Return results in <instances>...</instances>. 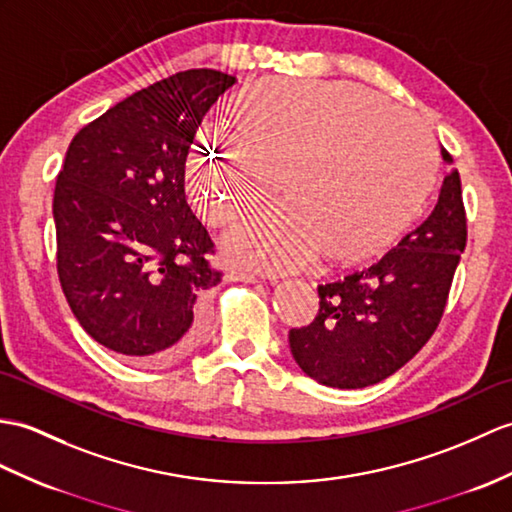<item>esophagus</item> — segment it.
I'll list each match as a JSON object with an SVG mask.
<instances>
[{"label": "esophagus", "instance_id": "obj_1", "mask_svg": "<svg viewBox=\"0 0 512 512\" xmlns=\"http://www.w3.org/2000/svg\"><path fill=\"white\" fill-rule=\"evenodd\" d=\"M229 281H244V283H257V277L251 275V272H244L240 268H229L227 272Z\"/></svg>", "mask_w": 512, "mask_h": 512}]
</instances>
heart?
<instances>
[{
	"label": "heart",
	"instance_id": "1",
	"mask_svg": "<svg viewBox=\"0 0 512 512\" xmlns=\"http://www.w3.org/2000/svg\"><path fill=\"white\" fill-rule=\"evenodd\" d=\"M237 144L202 135L189 192L213 227L264 205L224 237L233 261L296 270L325 253L349 266L386 253L417 220L438 174V152L417 117L342 80L264 78L229 102Z\"/></svg>",
	"mask_w": 512,
	"mask_h": 512
}]
</instances>
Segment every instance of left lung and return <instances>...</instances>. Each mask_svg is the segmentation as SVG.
<instances>
[{
  "instance_id": "8db88e82",
  "label": "left lung",
  "mask_w": 512,
  "mask_h": 512,
  "mask_svg": "<svg viewBox=\"0 0 512 512\" xmlns=\"http://www.w3.org/2000/svg\"><path fill=\"white\" fill-rule=\"evenodd\" d=\"M441 154L451 163L445 148ZM465 244L460 174L451 170L430 216L392 251L373 266L318 285L316 318L288 334L301 371L342 390L373 386L399 371L441 323Z\"/></svg>"
}]
</instances>
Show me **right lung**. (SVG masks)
I'll list each match as a JSON object with an SVG mask.
<instances>
[{
  "label": "right lung",
  "mask_w": 512,
  "mask_h": 512,
  "mask_svg": "<svg viewBox=\"0 0 512 512\" xmlns=\"http://www.w3.org/2000/svg\"><path fill=\"white\" fill-rule=\"evenodd\" d=\"M235 76L187 69L141 89L82 130L54 189L56 268L71 312L135 364L181 360L200 338V299L222 272L185 198L202 117Z\"/></svg>",
  "instance_id": "obj_1"
}]
</instances>
